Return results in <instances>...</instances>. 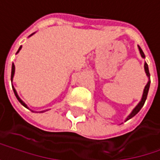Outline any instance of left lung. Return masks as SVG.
<instances>
[{"label": "left lung", "instance_id": "left-lung-1", "mask_svg": "<svg viewBox=\"0 0 160 160\" xmlns=\"http://www.w3.org/2000/svg\"><path fill=\"white\" fill-rule=\"evenodd\" d=\"M138 50H139V52H141V55H142V58H145V55H144V53H143V52H142V50L141 49V47L138 46ZM144 70H145V73H146V75L149 77V81H148V83L146 84V86H145V88H144V89H143V94H142V100H141V102H139L138 104V106L133 109V111L130 113V115L125 119V122L126 121H128L129 119H131L132 117H134L139 110L142 109V108L143 107V105H144V103H145V101H146V98H147V94H148V90H149V88H150V83H151V81H150V73H149V69H148V65H147V63L145 62L144 63Z\"/></svg>", "mask_w": 160, "mask_h": 160}]
</instances>
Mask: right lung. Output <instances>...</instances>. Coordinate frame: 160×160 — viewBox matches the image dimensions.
<instances>
[{
  "label": "right lung",
  "mask_w": 160,
  "mask_h": 160,
  "mask_svg": "<svg viewBox=\"0 0 160 160\" xmlns=\"http://www.w3.org/2000/svg\"><path fill=\"white\" fill-rule=\"evenodd\" d=\"M32 35H33V34H32ZM32 35H31V36H32ZM21 49H22V46H21V47H19V48H18V51L17 52V53H18V52L19 51H21ZM14 73H15V65H14V64H12V71H11V82H12V80H13V77H14ZM12 88H13L14 93H15V95H16V97H17V99H18V101L19 103H21V104H22V105L23 107L27 108V106L25 105V103H24V102L22 101V100L21 98H19V97H18V93H17L16 89L14 88V87H12ZM42 112H43V111H42Z\"/></svg>",
  "instance_id": "obj_1"
}]
</instances>
